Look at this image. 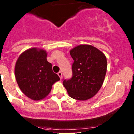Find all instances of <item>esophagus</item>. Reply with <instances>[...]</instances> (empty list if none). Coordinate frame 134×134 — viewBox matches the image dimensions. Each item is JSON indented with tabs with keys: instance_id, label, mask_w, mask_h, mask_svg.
Masks as SVG:
<instances>
[{
	"instance_id": "esophagus-1",
	"label": "esophagus",
	"mask_w": 134,
	"mask_h": 134,
	"mask_svg": "<svg viewBox=\"0 0 134 134\" xmlns=\"http://www.w3.org/2000/svg\"><path fill=\"white\" fill-rule=\"evenodd\" d=\"M58 75L59 78H60V79H62V72H61V71H59L58 73Z\"/></svg>"
}]
</instances>
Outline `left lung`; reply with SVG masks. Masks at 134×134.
Segmentation results:
<instances>
[{"instance_id":"left-lung-1","label":"left lung","mask_w":134,"mask_h":134,"mask_svg":"<svg viewBox=\"0 0 134 134\" xmlns=\"http://www.w3.org/2000/svg\"><path fill=\"white\" fill-rule=\"evenodd\" d=\"M74 60L72 77L63 84L74 99L86 100L95 95L103 84L107 59L100 50L90 44H80L70 51Z\"/></svg>"}]
</instances>
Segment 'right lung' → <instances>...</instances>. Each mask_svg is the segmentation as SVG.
I'll list each match as a JSON object with an SVG mask.
<instances>
[{
    "instance_id": "1",
    "label": "right lung",
    "mask_w": 134,
    "mask_h": 134,
    "mask_svg": "<svg viewBox=\"0 0 134 134\" xmlns=\"http://www.w3.org/2000/svg\"><path fill=\"white\" fill-rule=\"evenodd\" d=\"M45 50L31 48L19 56L15 66L16 81L22 92L33 100L45 98L59 80L47 61Z\"/></svg>"
}]
</instances>
